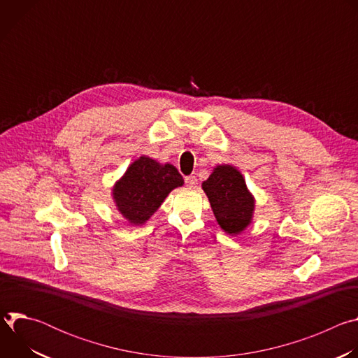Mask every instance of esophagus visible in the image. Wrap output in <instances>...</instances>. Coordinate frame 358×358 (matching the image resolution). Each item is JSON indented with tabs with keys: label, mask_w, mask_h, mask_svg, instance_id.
<instances>
[{
	"label": "esophagus",
	"mask_w": 358,
	"mask_h": 358,
	"mask_svg": "<svg viewBox=\"0 0 358 358\" xmlns=\"http://www.w3.org/2000/svg\"><path fill=\"white\" fill-rule=\"evenodd\" d=\"M185 184H187V187L194 188L196 185V178L194 176H188V177H185Z\"/></svg>",
	"instance_id": "esophagus-1"
}]
</instances>
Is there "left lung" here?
Listing matches in <instances>:
<instances>
[{
    "label": "left lung",
    "instance_id": "8db88e82",
    "mask_svg": "<svg viewBox=\"0 0 358 358\" xmlns=\"http://www.w3.org/2000/svg\"><path fill=\"white\" fill-rule=\"evenodd\" d=\"M202 189L210 199L217 222L227 234L238 235L252 222L255 198L234 166H217L202 182Z\"/></svg>",
    "mask_w": 358,
    "mask_h": 358
}]
</instances>
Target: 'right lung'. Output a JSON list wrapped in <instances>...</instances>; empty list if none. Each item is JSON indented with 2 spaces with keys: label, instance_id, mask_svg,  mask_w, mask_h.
<instances>
[{
  "label": "right lung",
  "instance_id": "add662e5",
  "mask_svg": "<svg viewBox=\"0 0 358 358\" xmlns=\"http://www.w3.org/2000/svg\"><path fill=\"white\" fill-rule=\"evenodd\" d=\"M182 184L184 180L174 166H163L141 156L115 184L113 199L129 224L143 225L160 208L166 196Z\"/></svg>",
  "mask_w": 358,
  "mask_h": 358
}]
</instances>
